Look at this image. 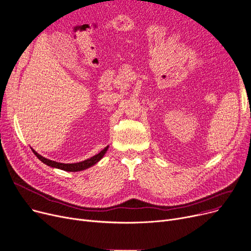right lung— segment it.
I'll list each match as a JSON object with an SVG mask.
<instances>
[{
    "label": "right lung",
    "mask_w": 251,
    "mask_h": 251,
    "mask_svg": "<svg viewBox=\"0 0 251 251\" xmlns=\"http://www.w3.org/2000/svg\"><path fill=\"white\" fill-rule=\"evenodd\" d=\"M32 152L34 153V155L41 161L43 162L44 164H47L48 166H50L52 168H57V169H61V170H64V171H69V172H77V171H82V170H85L87 168H89L93 165H95L97 162H99L103 156L105 155L106 151L108 150V146L105 147L104 149H103L100 153H98L97 155L89 158V159H86L82 162H78V163H60V162H55V161H52V160H50V159H47L42 157L41 155H39L37 152H35L33 149H31Z\"/></svg>",
    "instance_id": "right-lung-1"
}]
</instances>
